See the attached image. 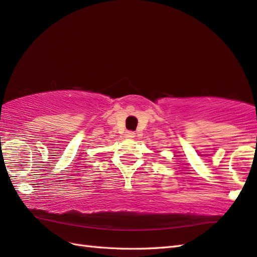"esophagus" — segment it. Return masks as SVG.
Here are the masks:
<instances>
[{
    "label": "esophagus",
    "mask_w": 257,
    "mask_h": 257,
    "mask_svg": "<svg viewBox=\"0 0 257 257\" xmlns=\"http://www.w3.org/2000/svg\"><path fill=\"white\" fill-rule=\"evenodd\" d=\"M135 136H136V134L134 132H127V133L124 134V137L125 138H134Z\"/></svg>",
    "instance_id": "obj_1"
}]
</instances>
